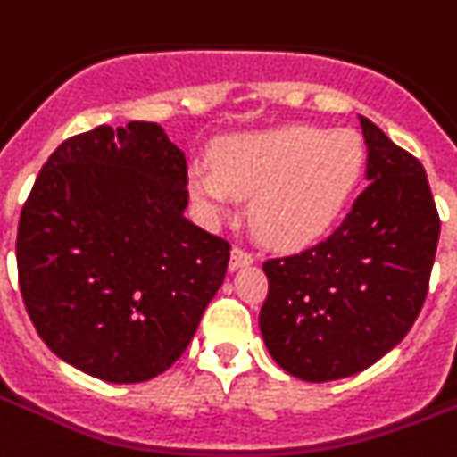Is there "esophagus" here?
Returning a JSON list of instances; mask_svg holds the SVG:
<instances>
[{
  "mask_svg": "<svg viewBox=\"0 0 457 457\" xmlns=\"http://www.w3.org/2000/svg\"><path fill=\"white\" fill-rule=\"evenodd\" d=\"M252 262H254V254L237 245V247H233L231 250V262H228V266H231V270H236V269H243V266H250Z\"/></svg>",
  "mask_w": 457,
  "mask_h": 457,
  "instance_id": "1",
  "label": "esophagus"
}]
</instances>
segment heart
<instances>
[{
    "instance_id": "obj_1",
    "label": "heart",
    "mask_w": 457,
    "mask_h": 457,
    "mask_svg": "<svg viewBox=\"0 0 457 457\" xmlns=\"http://www.w3.org/2000/svg\"><path fill=\"white\" fill-rule=\"evenodd\" d=\"M364 158L353 130L285 126L226 139L214 152V170L194 165L188 179L212 214L228 212L236 195H254L256 231L270 243L303 245L338 220Z\"/></svg>"
}]
</instances>
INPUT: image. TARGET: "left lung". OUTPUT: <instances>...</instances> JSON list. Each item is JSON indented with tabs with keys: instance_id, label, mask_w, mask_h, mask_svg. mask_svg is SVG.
<instances>
[{
	"instance_id": "1",
	"label": "left lung",
	"mask_w": 457,
	"mask_h": 457,
	"mask_svg": "<svg viewBox=\"0 0 457 457\" xmlns=\"http://www.w3.org/2000/svg\"><path fill=\"white\" fill-rule=\"evenodd\" d=\"M367 188L337 231L263 262L259 327L273 360L324 383L364 371L416 322L439 243V212L416 156L360 116Z\"/></svg>"
}]
</instances>
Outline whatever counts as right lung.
I'll use <instances>...</instances> for the list:
<instances>
[{"mask_svg":"<svg viewBox=\"0 0 457 457\" xmlns=\"http://www.w3.org/2000/svg\"><path fill=\"white\" fill-rule=\"evenodd\" d=\"M187 158L149 120L65 139L18 221L34 329L71 367L142 383L175 364L221 287L231 243L184 217Z\"/></svg>","mask_w":457,"mask_h":457,"instance_id":"right-lung-1","label":"right lung"}]
</instances>
